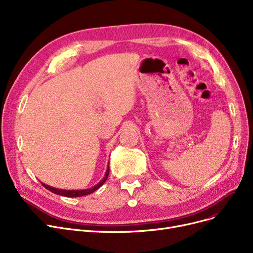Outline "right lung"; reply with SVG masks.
<instances>
[{
    "label": "right lung",
    "mask_w": 253,
    "mask_h": 253,
    "mask_svg": "<svg viewBox=\"0 0 253 253\" xmlns=\"http://www.w3.org/2000/svg\"><path fill=\"white\" fill-rule=\"evenodd\" d=\"M108 173H109V162H108L107 169H106V171H105V174H104V177L102 178V180H101L99 183H98V184H96L95 186H93V187H91V188H87V189L67 190V189L54 188V187H51V186L46 185V184L42 183V182H41V184H42L43 186H44V187H45L47 190H49V191H51V192H53V193H56V194L63 195V196H66V197H79V196H84V195H86V194H91V193H93L94 191H96L97 189H99V188L101 187V186L105 183V181L107 180Z\"/></svg>",
    "instance_id": "add662e5"
}]
</instances>
